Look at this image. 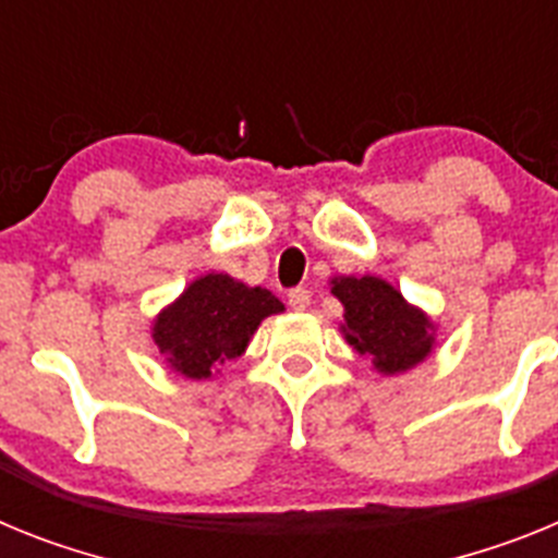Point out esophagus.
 I'll return each mask as SVG.
<instances>
[{
  "label": "esophagus",
  "instance_id": "1",
  "mask_svg": "<svg viewBox=\"0 0 558 558\" xmlns=\"http://www.w3.org/2000/svg\"><path fill=\"white\" fill-rule=\"evenodd\" d=\"M308 303H312V292H308V289H303V286H298V289H292V292H289V306H292L294 312H303V308H308Z\"/></svg>",
  "mask_w": 558,
  "mask_h": 558
}]
</instances>
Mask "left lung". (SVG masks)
I'll list each match as a JSON object with an SVG mask.
<instances>
[{
	"mask_svg": "<svg viewBox=\"0 0 558 558\" xmlns=\"http://www.w3.org/2000/svg\"><path fill=\"white\" fill-rule=\"evenodd\" d=\"M331 292L345 306L342 333L353 348L373 356L381 373H401L433 351V323L379 278H333Z\"/></svg>",
	"mask_w": 558,
	"mask_h": 558,
	"instance_id": "left-lung-1",
	"label": "left lung"
}]
</instances>
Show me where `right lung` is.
I'll return each instance as SVG.
<instances>
[{
  "mask_svg": "<svg viewBox=\"0 0 558 558\" xmlns=\"http://www.w3.org/2000/svg\"><path fill=\"white\" fill-rule=\"evenodd\" d=\"M278 312L283 303L269 289H250L230 275H205L159 314L154 342L182 376L207 379L241 356L260 319Z\"/></svg>",
  "mask_w": 558,
  "mask_h": 558,
  "instance_id": "right-lung-1",
  "label": "right lung"
}]
</instances>
